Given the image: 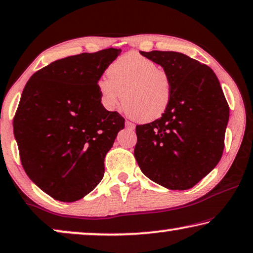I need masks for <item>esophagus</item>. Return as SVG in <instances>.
Here are the masks:
<instances>
[{
  "mask_svg": "<svg viewBox=\"0 0 253 253\" xmlns=\"http://www.w3.org/2000/svg\"><path fill=\"white\" fill-rule=\"evenodd\" d=\"M126 126L130 130H134V127H135L134 124L132 122H130V121H126Z\"/></svg>",
  "mask_w": 253,
  "mask_h": 253,
  "instance_id": "1",
  "label": "esophagus"
}]
</instances>
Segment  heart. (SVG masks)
Returning a JSON list of instances; mask_svg holds the SVG:
<instances>
[{"mask_svg": "<svg viewBox=\"0 0 253 253\" xmlns=\"http://www.w3.org/2000/svg\"><path fill=\"white\" fill-rule=\"evenodd\" d=\"M102 105L115 109L121 104L139 122H152L164 114L172 98L169 72L138 52L120 57L98 82Z\"/></svg>", "mask_w": 253, "mask_h": 253, "instance_id": "obj_1", "label": "heart"}]
</instances>
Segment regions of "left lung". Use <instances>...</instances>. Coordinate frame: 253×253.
Listing matches in <instances>:
<instances>
[{
    "label": "left lung",
    "instance_id": "obj_1",
    "mask_svg": "<svg viewBox=\"0 0 253 253\" xmlns=\"http://www.w3.org/2000/svg\"><path fill=\"white\" fill-rule=\"evenodd\" d=\"M169 72L172 98L162 118L135 126L142 173L168 189L195 186L221 159L229 107L207 65L173 51H140Z\"/></svg>",
    "mask_w": 253,
    "mask_h": 253
}]
</instances>
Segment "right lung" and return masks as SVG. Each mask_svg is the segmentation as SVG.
Masks as SVG:
<instances>
[{
    "instance_id": "right-lung-1",
    "label": "right lung",
    "mask_w": 253,
    "mask_h": 253,
    "mask_svg": "<svg viewBox=\"0 0 253 253\" xmlns=\"http://www.w3.org/2000/svg\"><path fill=\"white\" fill-rule=\"evenodd\" d=\"M121 49L66 57L32 75L13 119L24 170L47 195L81 200L104 177L124 119L101 104L98 81Z\"/></svg>"
}]
</instances>
